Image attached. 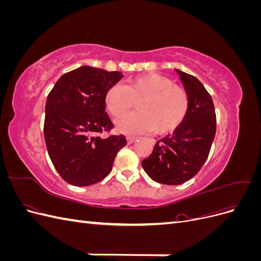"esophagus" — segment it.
Returning <instances> with one entry per match:
<instances>
[{
    "instance_id": "obj_1",
    "label": "esophagus",
    "mask_w": 261,
    "mask_h": 261,
    "mask_svg": "<svg viewBox=\"0 0 261 261\" xmlns=\"http://www.w3.org/2000/svg\"><path fill=\"white\" fill-rule=\"evenodd\" d=\"M136 139H137V137H135V136H128L127 137V143L128 144H133Z\"/></svg>"
}]
</instances>
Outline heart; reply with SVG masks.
I'll use <instances>...</instances> for the list:
<instances>
[{
  "instance_id": "heart-1",
  "label": "heart",
  "mask_w": 261,
  "mask_h": 261,
  "mask_svg": "<svg viewBox=\"0 0 261 261\" xmlns=\"http://www.w3.org/2000/svg\"><path fill=\"white\" fill-rule=\"evenodd\" d=\"M108 111L121 117L135 103L138 111L122 117L117 128L124 133L153 130L160 135L178 128L189 110V96L170 78L160 74H145L113 85L105 97Z\"/></svg>"
}]
</instances>
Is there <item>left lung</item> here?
Segmentation results:
<instances>
[{
	"label": "left lung",
	"mask_w": 261,
	"mask_h": 261,
	"mask_svg": "<svg viewBox=\"0 0 261 261\" xmlns=\"http://www.w3.org/2000/svg\"><path fill=\"white\" fill-rule=\"evenodd\" d=\"M189 96L185 121L168 136L158 140L152 153L141 162L158 183L179 185L199 172L216 136L217 117L210 93L193 75L176 69Z\"/></svg>",
	"instance_id": "8db88e82"
}]
</instances>
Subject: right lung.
<instances>
[{"instance_id":"add662e5","label":"right lung","mask_w":261,"mask_h":261,"mask_svg":"<svg viewBox=\"0 0 261 261\" xmlns=\"http://www.w3.org/2000/svg\"><path fill=\"white\" fill-rule=\"evenodd\" d=\"M123 77L82 66L63 75L46 98L44 139L50 159L62 178L74 186H89L112 170L127 141L124 135H101L114 125L106 112L105 97Z\"/></svg>"}]
</instances>
